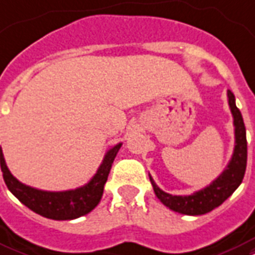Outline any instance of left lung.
Wrapping results in <instances>:
<instances>
[{
	"label": "left lung",
	"instance_id": "left-lung-1",
	"mask_svg": "<svg viewBox=\"0 0 255 255\" xmlns=\"http://www.w3.org/2000/svg\"><path fill=\"white\" fill-rule=\"evenodd\" d=\"M229 96V106L231 114L234 118V127H236V148L227 168L222 172L218 179H215L209 187L203 188L201 191L195 192L187 197H176L162 191L155 184L152 178L149 180L152 183L153 191L159 198V201L168 209L174 210L176 213L186 214V215H202L210 213L214 209L221 206L233 192L236 191L238 186L242 183L248 163V140H246V128H245L244 119L241 111L236 106V97L230 89L227 91Z\"/></svg>",
	"mask_w": 255,
	"mask_h": 255
}]
</instances>
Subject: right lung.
Segmentation results:
<instances>
[{
  "instance_id": "add662e5",
  "label": "right lung",
  "mask_w": 255,
  "mask_h": 255,
  "mask_svg": "<svg viewBox=\"0 0 255 255\" xmlns=\"http://www.w3.org/2000/svg\"><path fill=\"white\" fill-rule=\"evenodd\" d=\"M120 147L122 144L115 145L114 148H111L107 152L102 166L88 184L76 190H69V191H41V190H36L18 182L10 174V171L7 170L2 149L0 147L1 171H2L3 180L7 188L22 205L45 218L56 219V221H69V219L79 218L85 214L91 213L99 205L103 191H104V184H106L115 156Z\"/></svg>"
}]
</instances>
